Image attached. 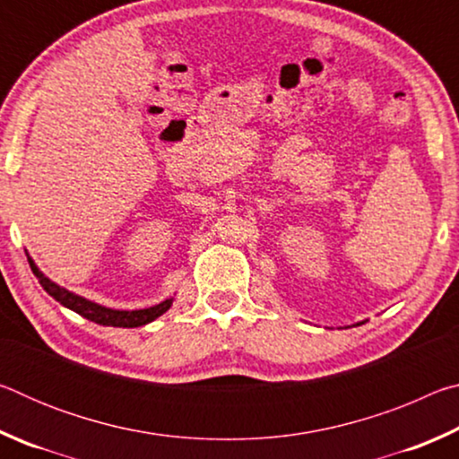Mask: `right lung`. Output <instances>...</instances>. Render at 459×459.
<instances>
[{
  "label": "right lung",
  "mask_w": 459,
  "mask_h": 459,
  "mask_svg": "<svg viewBox=\"0 0 459 459\" xmlns=\"http://www.w3.org/2000/svg\"><path fill=\"white\" fill-rule=\"evenodd\" d=\"M28 263H30V267H32L34 275L38 277V281H40V285L52 295L54 299L60 301V304L66 306L68 309H73V312L81 314L82 317H87V320L100 324V325H115V328H137V325H145V324L153 322L155 317L168 312L169 306H172V299H166L158 306L147 307V309H135V312L108 309V307L92 304V301H89V299H82V298H79V295H74L71 291L62 290V287H58L56 283H52L50 279H46L40 271H38L34 261L30 257H28Z\"/></svg>",
  "instance_id": "right-lung-1"
}]
</instances>
